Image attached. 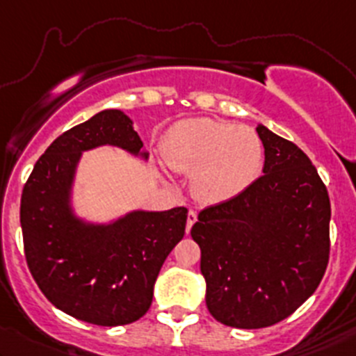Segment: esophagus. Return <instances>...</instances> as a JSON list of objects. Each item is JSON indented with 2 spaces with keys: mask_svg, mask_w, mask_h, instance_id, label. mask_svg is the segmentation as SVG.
<instances>
[{
  "mask_svg": "<svg viewBox=\"0 0 356 356\" xmlns=\"http://www.w3.org/2000/svg\"><path fill=\"white\" fill-rule=\"evenodd\" d=\"M197 221V213L196 211H189V214H187V225H186V232L189 233L191 228H193L194 222Z\"/></svg>",
  "mask_w": 356,
  "mask_h": 356,
  "instance_id": "1",
  "label": "esophagus"
}]
</instances>
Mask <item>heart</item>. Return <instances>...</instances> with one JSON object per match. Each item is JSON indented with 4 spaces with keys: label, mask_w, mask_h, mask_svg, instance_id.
Here are the masks:
<instances>
[{
    "label": "heart",
    "mask_w": 356,
    "mask_h": 356,
    "mask_svg": "<svg viewBox=\"0 0 356 356\" xmlns=\"http://www.w3.org/2000/svg\"><path fill=\"white\" fill-rule=\"evenodd\" d=\"M163 154L172 169L194 174V193L206 202L241 194L264 165V145L252 128L209 118L174 124L163 138Z\"/></svg>",
    "instance_id": "1"
}]
</instances>
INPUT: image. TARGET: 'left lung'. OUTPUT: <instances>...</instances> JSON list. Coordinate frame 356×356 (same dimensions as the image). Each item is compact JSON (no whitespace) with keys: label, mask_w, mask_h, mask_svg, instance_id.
<instances>
[{"label":"left lung","mask_w":356,"mask_h":356,"mask_svg":"<svg viewBox=\"0 0 356 356\" xmlns=\"http://www.w3.org/2000/svg\"><path fill=\"white\" fill-rule=\"evenodd\" d=\"M264 174L241 194L199 213L206 306L226 326L259 330L289 318L321 282L330 260L331 204L296 143L257 127Z\"/></svg>","instance_id":"obj_1"}]
</instances>
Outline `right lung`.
<instances>
[{"instance_id":"right-lung-1","label":"right lung","mask_w":356,"mask_h":356,"mask_svg":"<svg viewBox=\"0 0 356 356\" xmlns=\"http://www.w3.org/2000/svg\"><path fill=\"white\" fill-rule=\"evenodd\" d=\"M106 143L131 154L143 147L118 109L57 136L23 186L19 222L26 264L45 298L81 321L121 326L150 307L160 268L186 233L187 209L135 211L108 226L76 220L69 191L77 160L81 152Z\"/></svg>"}]
</instances>
